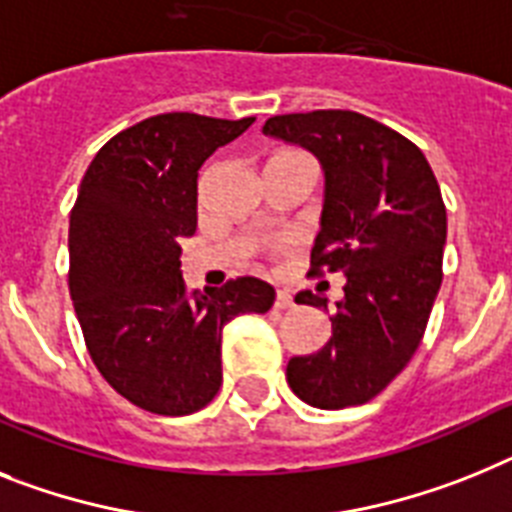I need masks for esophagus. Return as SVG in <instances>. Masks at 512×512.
I'll return each instance as SVG.
<instances>
[{
	"instance_id": "obj_1",
	"label": "esophagus",
	"mask_w": 512,
	"mask_h": 512,
	"mask_svg": "<svg viewBox=\"0 0 512 512\" xmlns=\"http://www.w3.org/2000/svg\"><path fill=\"white\" fill-rule=\"evenodd\" d=\"M276 307H278V309H291V307H294V296H291V291L278 289V294H276Z\"/></svg>"
}]
</instances>
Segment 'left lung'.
Listing matches in <instances>:
<instances>
[{"label": "left lung", "mask_w": 512, "mask_h": 512, "mask_svg": "<svg viewBox=\"0 0 512 512\" xmlns=\"http://www.w3.org/2000/svg\"><path fill=\"white\" fill-rule=\"evenodd\" d=\"M263 135L302 145L325 174L312 273H343V299L317 354L294 356L286 382L315 409L372 401L401 372L442 283L448 218L427 158L411 140L356 111L270 117ZM299 304L328 309L312 291Z\"/></svg>", "instance_id": "left-lung-1"}]
</instances>
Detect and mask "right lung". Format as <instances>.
<instances>
[{
	"label": "right lung",
	"mask_w": 512,
	"mask_h": 512,
	"mask_svg": "<svg viewBox=\"0 0 512 512\" xmlns=\"http://www.w3.org/2000/svg\"><path fill=\"white\" fill-rule=\"evenodd\" d=\"M255 117L158 114L103 145L70 216V296L90 359L127 401L187 416L221 388V333L276 289L244 276L187 291L179 242L197 229V171Z\"/></svg>",
	"instance_id": "add662e5"
}]
</instances>
